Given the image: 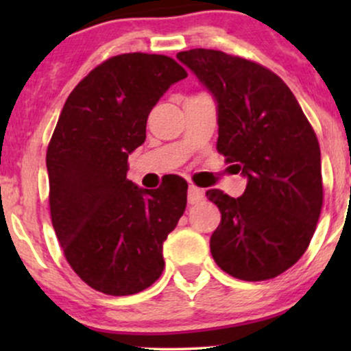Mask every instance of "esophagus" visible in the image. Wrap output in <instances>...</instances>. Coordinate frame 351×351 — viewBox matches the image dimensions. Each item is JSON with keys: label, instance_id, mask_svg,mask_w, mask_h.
Masks as SVG:
<instances>
[{"label": "esophagus", "instance_id": "obj_1", "mask_svg": "<svg viewBox=\"0 0 351 351\" xmlns=\"http://www.w3.org/2000/svg\"><path fill=\"white\" fill-rule=\"evenodd\" d=\"M204 198V191L195 184H189L188 188V203L189 204H198L201 203V199Z\"/></svg>", "mask_w": 351, "mask_h": 351}]
</instances>
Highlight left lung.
<instances>
[{
    "label": "left lung",
    "mask_w": 351,
    "mask_h": 351,
    "mask_svg": "<svg viewBox=\"0 0 351 351\" xmlns=\"http://www.w3.org/2000/svg\"><path fill=\"white\" fill-rule=\"evenodd\" d=\"M213 95L217 152L247 180L231 198L206 196L221 211L209 247L236 279L267 280L300 259L320 216V147L295 95L279 75L252 60L213 49L176 54Z\"/></svg>",
    "instance_id": "obj_1"
}]
</instances>
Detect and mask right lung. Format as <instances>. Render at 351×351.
<instances>
[{"label":"right lung","mask_w":351,"mask_h":351,"mask_svg":"<svg viewBox=\"0 0 351 351\" xmlns=\"http://www.w3.org/2000/svg\"><path fill=\"white\" fill-rule=\"evenodd\" d=\"M186 75L167 56L107 59L71 92L47 147L56 236L74 272L107 295L142 292L162 276L163 243L186 208L180 176L158 189L127 180L148 114Z\"/></svg>","instance_id":"obj_1"}]
</instances>
